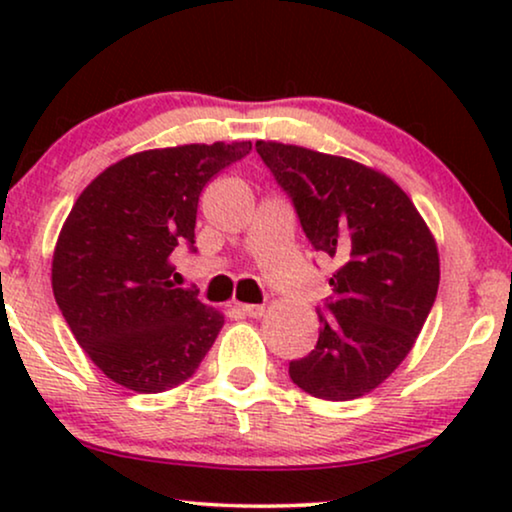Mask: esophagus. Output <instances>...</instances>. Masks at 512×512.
Returning a JSON list of instances; mask_svg holds the SVG:
<instances>
[{
    "label": "esophagus",
    "instance_id": "1",
    "mask_svg": "<svg viewBox=\"0 0 512 512\" xmlns=\"http://www.w3.org/2000/svg\"><path fill=\"white\" fill-rule=\"evenodd\" d=\"M240 310L247 314V317H263L265 314V307L263 305H240Z\"/></svg>",
    "mask_w": 512,
    "mask_h": 512
}]
</instances>
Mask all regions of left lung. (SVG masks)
I'll return each instance as SVG.
<instances>
[{"label": "left lung", "instance_id": "1", "mask_svg": "<svg viewBox=\"0 0 512 512\" xmlns=\"http://www.w3.org/2000/svg\"><path fill=\"white\" fill-rule=\"evenodd\" d=\"M256 151L314 251L338 263L333 296L317 307V345L289 363V377L310 396L352 401L387 380L415 345L436 303V242L384 174L303 146L256 142Z\"/></svg>", "mask_w": 512, "mask_h": 512}]
</instances>
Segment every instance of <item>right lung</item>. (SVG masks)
Instances as JSON below:
<instances>
[{
	"label": "right lung",
	"mask_w": 512,
	"mask_h": 512,
	"mask_svg": "<svg viewBox=\"0 0 512 512\" xmlns=\"http://www.w3.org/2000/svg\"><path fill=\"white\" fill-rule=\"evenodd\" d=\"M251 142L142 151L79 195L53 256V293L74 338L109 380L137 394L179 387L205 359L223 317L172 284V256L195 249L207 181Z\"/></svg>",
	"instance_id": "right-lung-1"
}]
</instances>
